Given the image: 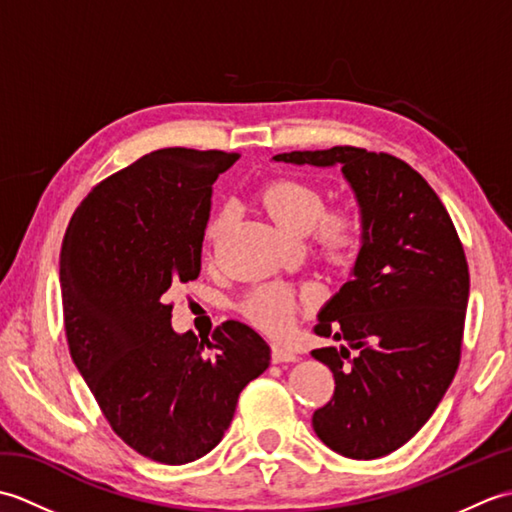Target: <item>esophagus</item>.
<instances>
[{
  "mask_svg": "<svg viewBox=\"0 0 512 512\" xmlns=\"http://www.w3.org/2000/svg\"><path fill=\"white\" fill-rule=\"evenodd\" d=\"M270 358H273V363H295L297 361V352L290 350L286 345H273V350H270Z\"/></svg>",
  "mask_w": 512,
  "mask_h": 512,
  "instance_id": "esophagus-1",
  "label": "esophagus"
}]
</instances>
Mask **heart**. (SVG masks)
<instances>
[{"instance_id": "obj_1", "label": "heart", "mask_w": 512, "mask_h": 512, "mask_svg": "<svg viewBox=\"0 0 512 512\" xmlns=\"http://www.w3.org/2000/svg\"><path fill=\"white\" fill-rule=\"evenodd\" d=\"M259 202L273 220L290 233H308L312 248L325 262L345 266L361 253L367 237V215L358 200H343L325 206L317 184L299 176H277L259 189ZM231 222V211L222 209L211 217L204 231V250L220 242ZM312 301L310 290H295L286 284H262L242 301L244 317L268 334L286 332L301 306Z\"/></svg>"}]
</instances>
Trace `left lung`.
<instances>
[{"label": "left lung", "mask_w": 512, "mask_h": 512, "mask_svg": "<svg viewBox=\"0 0 512 512\" xmlns=\"http://www.w3.org/2000/svg\"><path fill=\"white\" fill-rule=\"evenodd\" d=\"M277 162L339 165L367 215L352 279L325 303L314 334L350 347L312 350L334 374L312 413L323 444L376 460L409 442L458 372L469 264L451 215L420 173L385 151H290Z\"/></svg>", "instance_id": "8db88e82"}]
</instances>
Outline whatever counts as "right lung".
I'll list each match as a JSON object with an SVG mask.
<instances>
[{
    "instance_id": "1",
    "label": "right lung",
    "mask_w": 512,
    "mask_h": 512,
    "mask_svg": "<svg viewBox=\"0 0 512 512\" xmlns=\"http://www.w3.org/2000/svg\"><path fill=\"white\" fill-rule=\"evenodd\" d=\"M239 154L167 147L101 180L61 246L63 325L74 365L114 433L160 464L209 453L270 347L224 321L176 334L167 290L198 279L211 187Z\"/></svg>"
}]
</instances>
